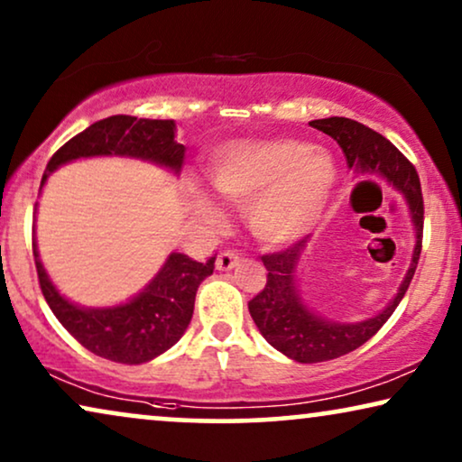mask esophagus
Instances as JSON below:
<instances>
[{
    "mask_svg": "<svg viewBox=\"0 0 462 462\" xmlns=\"http://www.w3.org/2000/svg\"><path fill=\"white\" fill-rule=\"evenodd\" d=\"M239 263V256L233 250H225L217 256V269L218 271H231Z\"/></svg>",
    "mask_w": 462,
    "mask_h": 462,
    "instance_id": "1",
    "label": "esophagus"
}]
</instances>
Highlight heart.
<instances>
[{"instance_id": "heart-1", "label": "heart", "mask_w": 462, "mask_h": 462, "mask_svg": "<svg viewBox=\"0 0 462 462\" xmlns=\"http://www.w3.org/2000/svg\"><path fill=\"white\" fill-rule=\"evenodd\" d=\"M217 191L248 208L250 231L264 244H288L318 223L337 185V162L321 147L296 138L239 141L218 151L210 166ZM195 210L218 223L220 210L195 193Z\"/></svg>"}]
</instances>
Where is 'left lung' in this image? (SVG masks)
Segmentation results:
<instances>
[{
  "instance_id": "1",
  "label": "left lung",
  "mask_w": 462,
  "mask_h": 462,
  "mask_svg": "<svg viewBox=\"0 0 462 462\" xmlns=\"http://www.w3.org/2000/svg\"><path fill=\"white\" fill-rule=\"evenodd\" d=\"M309 125L332 136L343 149L349 168H356L357 174H378L387 179L406 198L416 233L412 263L395 299L374 318L356 321V324L321 318L302 302L296 288V267L307 248V237L286 250L263 256V264L267 267L269 275L264 288L248 302L252 319L264 340L283 356L300 364H318L356 351L381 330L384 321L400 305L420 258L425 206H422L420 180L414 166L395 149V144H391L378 132L349 117L313 119Z\"/></svg>"
}]
</instances>
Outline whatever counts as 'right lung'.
Here are the masks:
<instances>
[{"instance_id":"obj_1","label":"right lung","mask_w":462,"mask_h":462,"mask_svg":"<svg viewBox=\"0 0 462 462\" xmlns=\"http://www.w3.org/2000/svg\"><path fill=\"white\" fill-rule=\"evenodd\" d=\"M174 119H138L132 116L100 119L56 151L42 176V187L62 163L98 155L136 157L179 174L185 160V144L174 141ZM33 256L43 299L67 332L94 356L130 365L151 362L179 343L193 318L199 283L212 275L217 258L198 263L187 254L172 252L153 280L132 300L117 307L86 309L67 300L54 288L35 242Z\"/></svg>"}]
</instances>
